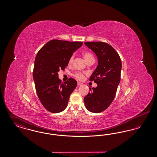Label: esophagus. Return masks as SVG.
Here are the masks:
<instances>
[{
	"mask_svg": "<svg viewBox=\"0 0 157 157\" xmlns=\"http://www.w3.org/2000/svg\"><path fill=\"white\" fill-rule=\"evenodd\" d=\"M77 85H78V86H81V85H83V83H82V82H78Z\"/></svg>",
	"mask_w": 157,
	"mask_h": 157,
	"instance_id": "esophagus-1",
	"label": "esophagus"
}]
</instances>
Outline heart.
<instances>
[{"instance_id": "obj_1", "label": "heart", "mask_w": 157, "mask_h": 157, "mask_svg": "<svg viewBox=\"0 0 157 157\" xmlns=\"http://www.w3.org/2000/svg\"><path fill=\"white\" fill-rule=\"evenodd\" d=\"M83 58H84V59H85L86 62H87L88 60L91 59H94V56H93L91 53H90L89 52L83 53ZM73 60H74V56H72L70 58L69 60V64L72 63V62H73ZM74 76H75L76 79H82V78H83V75L82 74V73L77 72V73H76L75 75H74Z\"/></svg>"}]
</instances>
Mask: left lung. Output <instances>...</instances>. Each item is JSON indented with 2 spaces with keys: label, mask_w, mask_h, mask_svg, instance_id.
I'll return each instance as SVG.
<instances>
[{
  "label": "left lung",
  "mask_w": 157,
  "mask_h": 157,
  "mask_svg": "<svg viewBox=\"0 0 157 157\" xmlns=\"http://www.w3.org/2000/svg\"><path fill=\"white\" fill-rule=\"evenodd\" d=\"M84 44L97 55L98 65L90 78L97 86L90 88L83 100L89 111L99 113L105 110L115 97L121 80V60L117 51L106 43L88 42Z\"/></svg>",
  "instance_id": "obj_1"
}]
</instances>
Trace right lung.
Segmentation results:
<instances>
[{
  "label": "right lung",
  "mask_w": 157,
  "mask_h": 157,
  "mask_svg": "<svg viewBox=\"0 0 157 157\" xmlns=\"http://www.w3.org/2000/svg\"><path fill=\"white\" fill-rule=\"evenodd\" d=\"M82 44L81 42L51 40L36 55L33 77L38 98L49 112H62L67 106L77 81L70 78L67 82H61L58 72L67 67L72 54Z\"/></svg>",
  "instance_id": "obj_1"
}]
</instances>
